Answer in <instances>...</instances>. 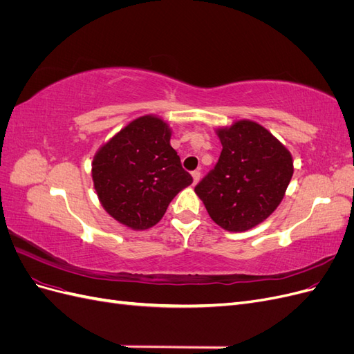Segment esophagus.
<instances>
[{
  "instance_id": "esophagus-1",
  "label": "esophagus",
  "mask_w": 354,
  "mask_h": 354,
  "mask_svg": "<svg viewBox=\"0 0 354 354\" xmlns=\"http://www.w3.org/2000/svg\"><path fill=\"white\" fill-rule=\"evenodd\" d=\"M192 177H194V185H196L201 178V173L199 171H194V173H192Z\"/></svg>"
}]
</instances>
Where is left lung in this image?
<instances>
[{"label":"left lung","mask_w":354,"mask_h":354,"mask_svg":"<svg viewBox=\"0 0 354 354\" xmlns=\"http://www.w3.org/2000/svg\"><path fill=\"white\" fill-rule=\"evenodd\" d=\"M218 162L195 187L209 217L229 232H245L277 208L294 173L288 149L260 124L242 120L220 128Z\"/></svg>","instance_id":"1"}]
</instances>
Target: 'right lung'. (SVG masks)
<instances>
[{
  "label": "right lung",
  "instance_id": "1",
  "mask_svg": "<svg viewBox=\"0 0 354 354\" xmlns=\"http://www.w3.org/2000/svg\"><path fill=\"white\" fill-rule=\"evenodd\" d=\"M169 138L167 122L146 115L122 128L95 153L94 189L103 208L124 226L134 230L155 226L169 202L194 181Z\"/></svg>",
  "mask_w": 354,
  "mask_h": 354
}]
</instances>
